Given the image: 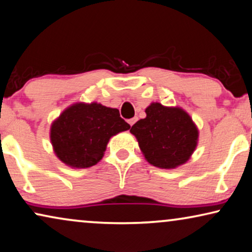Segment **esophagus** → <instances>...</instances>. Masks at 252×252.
Wrapping results in <instances>:
<instances>
[{"mask_svg": "<svg viewBox=\"0 0 252 252\" xmlns=\"http://www.w3.org/2000/svg\"><path fill=\"white\" fill-rule=\"evenodd\" d=\"M137 121V120L136 119H130L129 120V121H127V123H129V125L131 126H132L133 125H134V122H136Z\"/></svg>", "mask_w": 252, "mask_h": 252, "instance_id": "1", "label": "esophagus"}]
</instances>
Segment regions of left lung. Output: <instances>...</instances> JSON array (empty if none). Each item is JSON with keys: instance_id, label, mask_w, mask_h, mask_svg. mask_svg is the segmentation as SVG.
Here are the masks:
<instances>
[{"instance_id": "obj_1", "label": "left lung", "mask_w": 252, "mask_h": 252, "mask_svg": "<svg viewBox=\"0 0 252 252\" xmlns=\"http://www.w3.org/2000/svg\"><path fill=\"white\" fill-rule=\"evenodd\" d=\"M146 118L131 126L141 153L150 164L176 169L185 164L195 151L198 129L182 107H168L152 102L145 109Z\"/></svg>"}]
</instances>
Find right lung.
Returning a JSON list of instances; mask_svg holds the SVG:
<instances>
[{
	"instance_id": "add662e5",
	"label": "right lung",
	"mask_w": 252,
	"mask_h": 252,
	"mask_svg": "<svg viewBox=\"0 0 252 252\" xmlns=\"http://www.w3.org/2000/svg\"><path fill=\"white\" fill-rule=\"evenodd\" d=\"M129 129L119 109L75 102L52 122L50 140L57 158L66 165L90 168L104 157L109 139Z\"/></svg>"
}]
</instances>
